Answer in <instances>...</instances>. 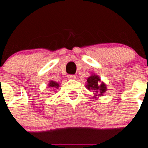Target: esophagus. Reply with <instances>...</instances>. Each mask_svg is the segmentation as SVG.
Returning a JSON list of instances; mask_svg holds the SVG:
<instances>
[{
	"mask_svg": "<svg viewBox=\"0 0 148 148\" xmlns=\"http://www.w3.org/2000/svg\"><path fill=\"white\" fill-rule=\"evenodd\" d=\"M76 78L75 75H69L68 76V79H74Z\"/></svg>",
	"mask_w": 148,
	"mask_h": 148,
	"instance_id": "34e87169",
	"label": "esophagus"
}]
</instances>
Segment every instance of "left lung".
I'll list each match as a JSON object with an SVG mask.
<instances>
[{
  "label": "left lung",
  "mask_w": 148,
  "mask_h": 148,
  "mask_svg": "<svg viewBox=\"0 0 148 148\" xmlns=\"http://www.w3.org/2000/svg\"><path fill=\"white\" fill-rule=\"evenodd\" d=\"M86 88L88 90H93V99H98L99 97H102L107 90V86L104 82L101 80L100 77L93 73L87 78V83L86 85Z\"/></svg>",
  "instance_id": "1"
}]
</instances>
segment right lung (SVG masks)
<instances>
[{
	"mask_svg": "<svg viewBox=\"0 0 148 148\" xmlns=\"http://www.w3.org/2000/svg\"><path fill=\"white\" fill-rule=\"evenodd\" d=\"M60 87V85L58 82H56L55 81L50 80L48 84V88H58Z\"/></svg>",
	"mask_w": 148,
	"mask_h": 148,
	"instance_id": "1",
	"label": "right lung"
}]
</instances>
